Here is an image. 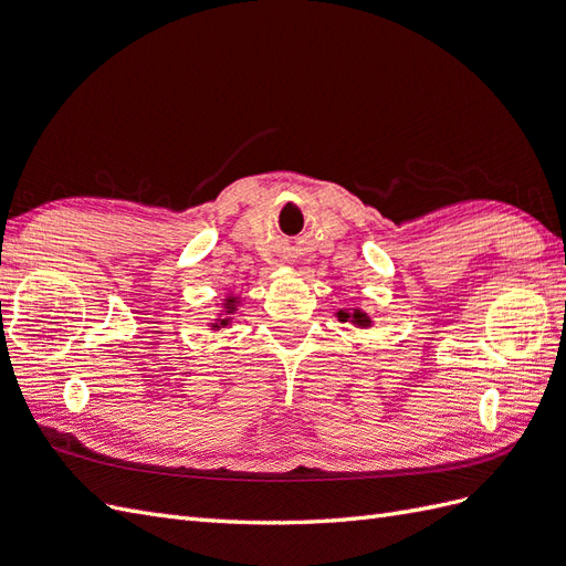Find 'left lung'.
Wrapping results in <instances>:
<instances>
[{"instance_id": "left-lung-1", "label": "left lung", "mask_w": 566, "mask_h": 566, "mask_svg": "<svg viewBox=\"0 0 566 566\" xmlns=\"http://www.w3.org/2000/svg\"><path fill=\"white\" fill-rule=\"evenodd\" d=\"M337 318H339V321H352L354 325H361V328H368V325H370V318H368L361 310H354V312L339 310V312H337Z\"/></svg>"}]
</instances>
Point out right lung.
<instances>
[{"label": "right lung", "instance_id": "1", "mask_svg": "<svg viewBox=\"0 0 566 566\" xmlns=\"http://www.w3.org/2000/svg\"><path fill=\"white\" fill-rule=\"evenodd\" d=\"M233 310H235V297H227V302H224V318H219V323H214V328H221V325H227L231 318H229V314H233Z\"/></svg>", "mask_w": 566, "mask_h": 566}]
</instances>
